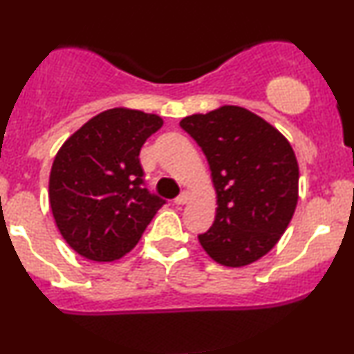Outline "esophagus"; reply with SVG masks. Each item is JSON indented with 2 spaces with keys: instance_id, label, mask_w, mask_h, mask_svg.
<instances>
[{
  "instance_id": "1",
  "label": "esophagus",
  "mask_w": 354,
  "mask_h": 354,
  "mask_svg": "<svg viewBox=\"0 0 354 354\" xmlns=\"http://www.w3.org/2000/svg\"><path fill=\"white\" fill-rule=\"evenodd\" d=\"M189 198H191L189 191H183L180 196H178L176 200H174V203H176V205H186V203L189 201Z\"/></svg>"
}]
</instances>
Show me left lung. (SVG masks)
<instances>
[{
    "mask_svg": "<svg viewBox=\"0 0 354 354\" xmlns=\"http://www.w3.org/2000/svg\"><path fill=\"white\" fill-rule=\"evenodd\" d=\"M200 145L216 189L213 226L198 236L223 266L241 268L274 248L298 203L299 168L290 141L241 106H221L183 118Z\"/></svg>",
    "mask_w": 354,
    "mask_h": 354,
    "instance_id": "left-lung-1",
    "label": "left lung"
}]
</instances>
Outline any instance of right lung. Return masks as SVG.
Returning a JSON list of instances; mask_svg holds the SVG:
<instances>
[{
	"label": "right lung",
	"mask_w": 354,
	"mask_h": 354,
	"mask_svg": "<svg viewBox=\"0 0 354 354\" xmlns=\"http://www.w3.org/2000/svg\"><path fill=\"white\" fill-rule=\"evenodd\" d=\"M163 126L158 115L113 108L64 141L50 173V206L61 236L93 261H115L136 246L165 205L143 186L141 146Z\"/></svg>",
	"instance_id": "add662e5"
}]
</instances>
